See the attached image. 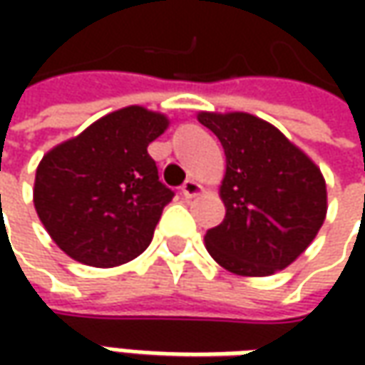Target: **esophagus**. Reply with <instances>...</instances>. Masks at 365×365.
Instances as JSON below:
<instances>
[{
    "label": "esophagus",
    "instance_id": "34e87169",
    "mask_svg": "<svg viewBox=\"0 0 365 365\" xmlns=\"http://www.w3.org/2000/svg\"><path fill=\"white\" fill-rule=\"evenodd\" d=\"M180 190H182V195L187 197V199H190V197H195V195H199L201 190H203V187L199 185V182H195V180H185V185L180 187Z\"/></svg>",
    "mask_w": 365,
    "mask_h": 365
}]
</instances>
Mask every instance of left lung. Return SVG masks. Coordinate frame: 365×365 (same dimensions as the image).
I'll return each mask as SVG.
<instances>
[{"label":"left lung","mask_w":365,"mask_h":365,"mask_svg":"<svg viewBox=\"0 0 365 365\" xmlns=\"http://www.w3.org/2000/svg\"><path fill=\"white\" fill-rule=\"evenodd\" d=\"M197 120L225 152V217L205 233L211 258L237 276H270L311 245L327 215L319 166L272 123L244 111Z\"/></svg>","instance_id":"8db88e82"}]
</instances>
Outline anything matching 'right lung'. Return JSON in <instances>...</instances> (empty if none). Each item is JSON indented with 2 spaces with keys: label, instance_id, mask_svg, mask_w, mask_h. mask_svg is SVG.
I'll use <instances>...</instances> for the list:
<instances>
[{
  "label": "right lung",
  "instance_id": "obj_1",
  "mask_svg": "<svg viewBox=\"0 0 365 365\" xmlns=\"http://www.w3.org/2000/svg\"><path fill=\"white\" fill-rule=\"evenodd\" d=\"M168 118L130 106L54 146L36 168L34 207L66 256L113 268L146 250L175 192L158 180L148 144Z\"/></svg>",
  "mask_w": 365,
  "mask_h": 365
}]
</instances>
